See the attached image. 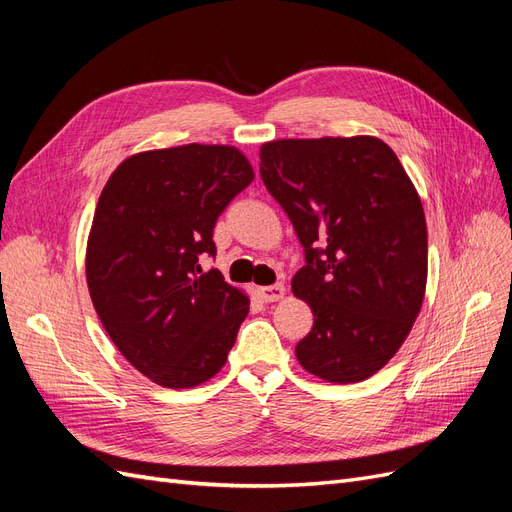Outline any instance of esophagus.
Masks as SVG:
<instances>
[{
    "label": "esophagus",
    "instance_id": "1",
    "mask_svg": "<svg viewBox=\"0 0 512 512\" xmlns=\"http://www.w3.org/2000/svg\"><path fill=\"white\" fill-rule=\"evenodd\" d=\"M286 294L284 284H273V286H265L260 288V299L265 303H275V301H282Z\"/></svg>",
    "mask_w": 512,
    "mask_h": 512
}]
</instances>
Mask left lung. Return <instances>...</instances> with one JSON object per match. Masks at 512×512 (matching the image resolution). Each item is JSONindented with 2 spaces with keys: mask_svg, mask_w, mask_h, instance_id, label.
I'll list each match as a JSON object with an SVG mask.
<instances>
[{
  "mask_svg": "<svg viewBox=\"0 0 512 512\" xmlns=\"http://www.w3.org/2000/svg\"><path fill=\"white\" fill-rule=\"evenodd\" d=\"M260 177L305 247L294 297L314 327L294 348L327 382L374 376L406 342L427 286L421 196L376 136L282 138L260 147Z\"/></svg>",
  "mask_w": 512,
  "mask_h": 512,
  "instance_id": "8db88e82",
  "label": "left lung"
}]
</instances>
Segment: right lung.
Here are the masks:
<instances>
[{
	"label": "right lung",
	"mask_w": 512,
	"mask_h": 512,
	"mask_svg": "<svg viewBox=\"0 0 512 512\" xmlns=\"http://www.w3.org/2000/svg\"><path fill=\"white\" fill-rule=\"evenodd\" d=\"M254 181L230 145L151 149L108 177L91 222L85 273L96 314L143 376L192 389L224 367L250 297L200 269L220 213Z\"/></svg>",
	"instance_id": "1"
}]
</instances>
